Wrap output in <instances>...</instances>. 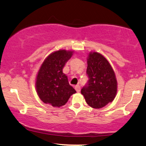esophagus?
<instances>
[{
	"label": "esophagus",
	"mask_w": 146,
	"mask_h": 146,
	"mask_svg": "<svg viewBox=\"0 0 146 146\" xmlns=\"http://www.w3.org/2000/svg\"><path fill=\"white\" fill-rule=\"evenodd\" d=\"M75 90L77 91V92H79L80 91V86L79 85H77V86H75Z\"/></svg>",
	"instance_id": "esophagus-1"
}]
</instances>
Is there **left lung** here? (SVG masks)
Here are the masks:
<instances>
[{
    "instance_id": "obj_1",
    "label": "left lung",
    "mask_w": 146,
    "mask_h": 146,
    "mask_svg": "<svg viewBox=\"0 0 146 146\" xmlns=\"http://www.w3.org/2000/svg\"><path fill=\"white\" fill-rule=\"evenodd\" d=\"M87 64L89 80L81 93L89 106L102 108L113 101L116 96L117 82L115 72L106 58L98 52L88 54Z\"/></svg>"
}]
</instances>
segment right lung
<instances>
[{
	"label": "right lung",
	"mask_w": 146,
	"mask_h": 146,
	"mask_svg": "<svg viewBox=\"0 0 146 146\" xmlns=\"http://www.w3.org/2000/svg\"><path fill=\"white\" fill-rule=\"evenodd\" d=\"M74 51L60 50L51 53L40 66L35 81L38 97L46 104L60 108L76 91L68 83L62 68Z\"/></svg>",
	"instance_id": "right-lung-1"
}]
</instances>
